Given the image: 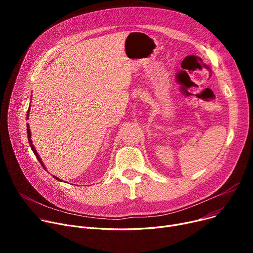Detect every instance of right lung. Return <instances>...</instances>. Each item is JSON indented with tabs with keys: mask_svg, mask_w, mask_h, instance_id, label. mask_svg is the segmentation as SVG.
Wrapping results in <instances>:
<instances>
[{
	"mask_svg": "<svg viewBox=\"0 0 253 253\" xmlns=\"http://www.w3.org/2000/svg\"><path fill=\"white\" fill-rule=\"evenodd\" d=\"M30 111H31V109L29 108V111H28V114H26V120L29 119V117H30ZM26 133H28V138H29V142H30V145H31V149L33 150V152H34V154H35V156H36V158L38 159V161L41 163V165L43 166V168L46 170V167H45V165L43 164V162H42V159L39 157V155H38V153H37V151H36V149H35V147H34V144H33V141H32V133H31V129H30V125L29 124H26ZM53 177H54L56 180H59V181H62L61 179H59L57 176H55V175H53Z\"/></svg>",
	"mask_w": 253,
	"mask_h": 253,
	"instance_id": "1",
	"label": "right lung"
}]
</instances>
